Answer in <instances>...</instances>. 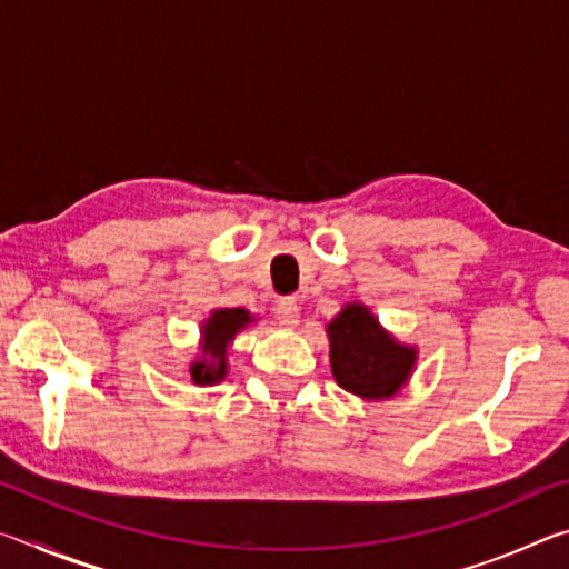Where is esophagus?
Listing matches in <instances>:
<instances>
[{
  "label": "esophagus",
  "instance_id": "34e87169",
  "mask_svg": "<svg viewBox=\"0 0 569 569\" xmlns=\"http://www.w3.org/2000/svg\"><path fill=\"white\" fill-rule=\"evenodd\" d=\"M276 321L283 326V329H293L298 323V316H301V306H298L293 298H281V301H276Z\"/></svg>",
  "mask_w": 569,
  "mask_h": 569
}]
</instances>
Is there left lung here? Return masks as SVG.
<instances>
[{"mask_svg":"<svg viewBox=\"0 0 569 569\" xmlns=\"http://www.w3.org/2000/svg\"><path fill=\"white\" fill-rule=\"evenodd\" d=\"M326 333L331 371L341 389L366 401H383L409 381L417 349L393 339L363 303H346Z\"/></svg>","mask_w":569,"mask_h":569,"instance_id":"8db88e82","label":"left lung"}]
</instances>
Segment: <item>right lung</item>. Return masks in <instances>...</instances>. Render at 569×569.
<instances>
[{"label": "right lung", "mask_w": 569, "mask_h": 569, "mask_svg": "<svg viewBox=\"0 0 569 569\" xmlns=\"http://www.w3.org/2000/svg\"><path fill=\"white\" fill-rule=\"evenodd\" d=\"M253 323L246 308H216L210 319L203 321L200 329V359L190 363V379L198 387H210L226 379L228 373V346L236 339L238 331Z\"/></svg>", "instance_id": "add662e5"}]
</instances>
